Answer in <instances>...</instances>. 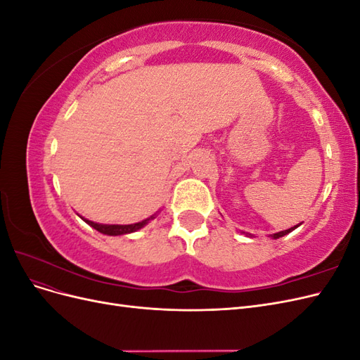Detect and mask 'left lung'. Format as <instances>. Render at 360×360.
<instances>
[{"instance_id": "1", "label": "left lung", "mask_w": 360, "mask_h": 360, "mask_svg": "<svg viewBox=\"0 0 360 360\" xmlns=\"http://www.w3.org/2000/svg\"><path fill=\"white\" fill-rule=\"evenodd\" d=\"M300 225H302V224H299V225H294V226L288 228V230H284V231H279V233H275V234H270L269 237H270V238H279V237H282V236H287L288 233L294 231V230H296V228H297V226H300ZM246 236H248V237H255V236H252V234H248V233H246Z\"/></svg>"}]
</instances>
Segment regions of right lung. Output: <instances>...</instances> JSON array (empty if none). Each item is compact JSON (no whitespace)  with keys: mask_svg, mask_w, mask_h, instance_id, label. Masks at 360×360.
Masks as SVG:
<instances>
[{"mask_svg":"<svg viewBox=\"0 0 360 360\" xmlns=\"http://www.w3.org/2000/svg\"><path fill=\"white\" fill-rule=\"evenodd\" d=\"M159 213V212H158ZM158 213H155L153 216H150V217H147V219H144V221H141V222H136V224H129V225H110V224H97V222H93V221H89V219H85V217H82V216H79L81 219L84 221V222H86L89 224L90 226H93L94 230H97L99 233H102V234H106V236H124V234H130V233H135V231H138V230H141V228L143 226H146L151 219H155L156 217V214Z\"/></svg>","mask_w":360,"mask_h":360,"instance_id":"1","label":"right lung"}]
</instances>
